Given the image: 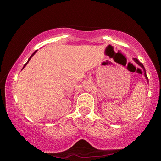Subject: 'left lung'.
Segmentation results:
<instances>
[{"label":"left lung","instance_id":"1","mask_svg":"<svg viewBox=\"0 0 161 161\" xmlns=\"http://www.w3.org/2000/svg\"><path fill=\"white\" fill-rule=\"evenodd\" d=\"M133 60L136 63V64H138V66H141V67L142 68V69H143V71H144V75H145V79H146V80L147 81V82H148V79H147V75H146V72H145V67H144V66H143V64H142L141 62H139V60H138V59H136V58H133Z\"/></svg>","mask_w":161,"mask_h":161}]
</instances>
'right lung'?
<instances>
[{"instance_id": "add662e5", "label": "right lung", "mask_w": 161, "mask_h": 161, "mask_svg": "<svg viewBox=\"0 0 161 161\" xmlns=\"http://www.w3.org/2000/svg\"><path fill=\"white\" fill-rule=\"evenodd\" d=\"M36 52H37V51H35V52H34V53H33L32 55H31V57H29V60H28V61H27V63H26V64H25V65H24V66H23V69H24V67H25V66L27 65V64H28V63H29V60H31V58H32V57H33V56H34V55H35V53H36Z\"/></svg>"}]
</instances>
